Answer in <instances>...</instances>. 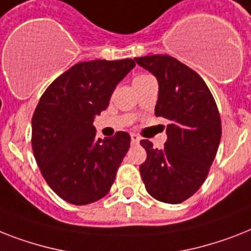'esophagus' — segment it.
<instances>
[{"label":"esophagus","instance_id":"esophagus-1","mask_svg":"<svg viewBox=\"0 0 251 251\" xmlns=\"http://www.w3.org/2000/svg\"><path fill=\"white\" fill-rule=\"evenodd\" d=\"M139 136L135 135V134H131V143L132 144H138L139 143Z\"/></svg>","mask_w":251,"mask_h":251}]
</instances>
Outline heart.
I'll return each instance as SVG.
<instances>
[{
    "instance_id": "obj_1",
    "label": "heart",
    "mask_w": 251,
    "mask_h": 251,
    "mask_svg": "<svg viewBox=\"0 0 251 251\" xmlns=\"http://www.w3.org/2000/svg\"><path fill=\"white\" fill-rule=\"evenodd\" d=\"M146 77H150V76H148V75H139V76H136L135 78H134V82H136V81H139V79L146 78Z\"/></svg>"
}]
</instances>
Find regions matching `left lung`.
Returning <instances> with one entry per match:
<instances>
[{"label":"left lung","instance_id":"1","mask_svg":"<svg viewBox=\"0 0 251 251\" xmlns=\"http://www.w3.org/2000/svg\"><path fill=\"white\" fill-rule=\"evenodd\" d=\"M158 81L154 115L169 120L162 150L140 140L147 160L140 175L147 192L166 203H180L205 182L222 136L221 116L209 87L193 69L169 55L135 58Z\"/></svg>","mask_w":251,"mask_h":251}]
</instances>
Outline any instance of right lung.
I'll return each mask as SVG.
<instances>
[{"label": "right lung", "mask_w": 251, "mask_h": 251, "mask_svg": "<svg viewBox=\"0 0 251 251\" xmlns=\"http://www.w3.org/2000/svg\"><path fill=\"white\" fill-rule=\"evenodd\" d=\"M132 59L75 64L46 89L32 117V148L45 180L59 197L87 205L104 197L130 147V135L97 139L93 122L107 109Z\"/></svg>", "instance_id": "add662e5"}]
</instances>
